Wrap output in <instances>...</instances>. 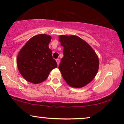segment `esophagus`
<instances>
[{"label":"esophagus","mask_w":124,"mask_h":124,"mask_svg":"<svg viewBox=\"0 0 124 124\" xmlns=\"http://www.w3.org/2000/svg\"><path fill=\"white\" fill-rule=\"evenodd\" d=\"M56 61L57 65H59V64H60V60H59V59H57L56 60Z\"/></svg>","instance_id":"1"}]
</instances>
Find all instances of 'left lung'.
I'll return each mask as SVG.
<instances>
[{"label": "left lung", "mask_w": 124, "mask_h": 124, "mask_svg": "<svg viewBox=\"0 0 124 124\" xmlns=\"http://www.w3.org/2000/svg\"><path fill=\"white\" fill-rule=\"evenodd\" d=\"M64 57L59 69L68 85L81 88L93 81L99 66L98 55L86 41L77 35H61Z\"/></svg>", "instance_id": "8db88e82"}]
</instances>
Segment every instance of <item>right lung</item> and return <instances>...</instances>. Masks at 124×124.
I'll return each mask as SVG.
<instances>
[{
    "label": "right lung",
    "instance_id": "obj_1",
    "mask_svg": "<svg viewBox=\"0 0 124 124\" xmlns=\"http://www.w3.org/2000/svg\"><path fill=\"white\" fill-rule=\"evenodd\" d=\"M49 35H35L25 43L18 52L17 65L25 80L34 84H40L48 77L51 71L57 67L48 45Z\"/></svg>",
    "mask_w": 124,
    "mask_h": 124
}]
</instances>
